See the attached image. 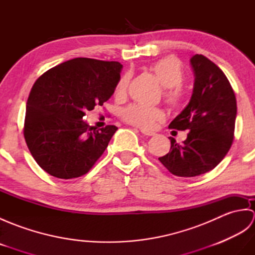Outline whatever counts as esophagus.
Returning <instances> with one entry per match:
<instances>
[{
	"mask_svg": "<svg viewBox=\"0 0 255 255\" xmlns=\"http://www.w3.org/2000/svg\"><path fill=\"white\" fill-rule=\"evenodd\" d=\"M140 131H141V133L144 134V136H154L155 134V132L150 131V130H145V129H140Z\"/></svg>",
	"mask_w": 255,
	"mask_h": 255,
	"instance_id": "34e87169",
	"label": "esophagus"
}]
</instances>
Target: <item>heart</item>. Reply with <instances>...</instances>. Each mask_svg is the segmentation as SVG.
I'll return each mask as SVG.
<instances>
[{
    "label": "heart",
    "instance_id": "obj_1",
    "mask_svg": "<svg viewBox=\"0 0 255 255\" xmlns=\"http://www.w3.org/2000/svg\"><path fill=\"white\" fill-rule=\"evenodd\" d=\"M150 70L163 86V96L172 106H178L182 102L180 86L184 81V73L180 62L173 57L162 58L151 64ZM129 75L121 78L116 85V95H123L126 92ZM123 117L129 124L141 128H151L156 122L164 119V112L159 107H149L140 104L128 106L123 112Z\"/></svg>",
    "mask_w": 255,
    "mask_h": 255
}]
</instances>
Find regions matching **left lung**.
Instances as JSON below:
<instances>
[{
    "instance_id": "obj_1",
    "label": "left lung",
    "mask_w": 255,
    "mask_h": 255,
    "mask_svg": "<svg viewBox=\"0 0 255 255\" xmlns=\"http://www.w3.org/2000/svg\"><path fill=\"white\" fill-rule=\"evenodd\" d=\"M193 94L170 128L187 130L182 144L170 137V152L159 160L172 174L193 177L211 171L234 141L237 100L225 73L203 55L191 58Z\"/></svg>"
}]
</instances>
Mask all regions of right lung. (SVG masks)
Returning <instances> with one entry per match:
<instances>
[{
	"label": "right lung",
	"mask_w": 255,
	"mask_h": 255,
	"mask_svg": "<svg viewBox=\"0 0 255 255\" xmlns=\"http://www.w3.org/2000/svg\"><path fill=\"white\" fill-rule=\"evenodd\" d=\"M123 64L74 58L38 78L26 103L24 137L32 158L58 178L90 171L107 148L116 126L96 130L83 121L115 92Z\"/></svg>",
	"instance_id": "obj_1"
}]
</instances>
